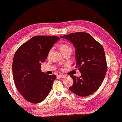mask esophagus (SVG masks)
I'll list each match as a JSON object with an SVG mask.
<instances>
[{
  "label": "esophagus",
  "instance_id": "esophagus-1",
  "mask_svg": "<svg viewBox=\"0 0 122 122\" xmlns=\"http://www.w3.org/2000/svg\"><path fill=\"white\" fill-rule=\"evenodd\" d=\"M58 76L59 77H61V78H64V77H66V76H64V75H62V74H59Z\"/></svg>",
  "mask_w": 122,
  "mask_h": 122
}]
</instances>
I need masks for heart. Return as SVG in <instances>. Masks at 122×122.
Segmentation results:
<instances>
[{
  "label": "heart",
  "instance_id": "1",
  "mask_svg": "<svg viewBox=\"0 0 122 122\" xmlns=\"http://www.w3.org/2000/svg\"><path fill=\"white\" fill-rule=\"evenodd\" d=\"M59 49H60V51H61V52L62 54L66 52H68V51H71L72 52L71 46L66 43H62V44H61V45H60ZM51 51H52L51 50L49 51V56H50Z\"/></svg>",
  "mask_w": 122,
  "mask_h": 122
}]
</instances>
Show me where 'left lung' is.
<instances>
[{
	"mask_svg": "<svg viewBox=\"0 0 122 122\" xmlns=\"http://www.w3.org/2000/svg\"><path fill=\"white\" fill-rule=\"evenodd\" d=\"M73 44L76 49V68L81 76H71L73 84L69 90L80 97L92 94L102 84L107 71L104 49L90 34L76 32L60 36Z\"/></svg>",
	"mask_w": 122,
	"mask_h": 122,
	"instance_id": "left-lung-1",
	"label": "left lung"
}]
</instances>
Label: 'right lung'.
I'll return each instance as SVG.
<instances>
[{
    "mask_svg": "<svg viewBox=\"0 0 122 122\" xmlns=\"http://www.w3.org/2000/svg\"><path fill=\"white\" fill-rule=\"evenodd\" d=\"M60 38L56 36H37L23 44L14 56L12 73L18 91L25 100L32 103L42 102L50 92L56 75L41 70V63Z\"/></svg>",
    "mask_w": 122,
    "mask_h": 122,
    "instance_id": "obj_1",
    "label": "right lung"
}]
</instances>
